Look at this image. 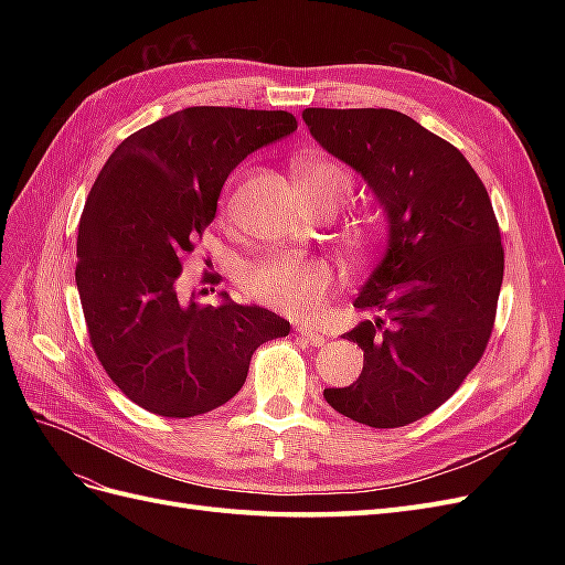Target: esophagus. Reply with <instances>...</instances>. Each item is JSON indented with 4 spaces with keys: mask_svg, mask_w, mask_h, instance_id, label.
Returning a JSON list of instances; mask_svg holds the SVG:
<instances>
[{
    "mask_svg": "<svg viewBox=\"0 0 565 565\" xmlns=\"http://www.w3.org/2000/svg\"><path fill=\"white\" fill-rule=\"evenodd\" d=\"M297 334H299L301 339L309 341L311 347H322L324 341H328V337H324V334H322V332H318V330H313V328H309V324H299V328H297Z\"/></svg>",
    "mask_w": 565,
    "mask_h": 565,
    "instance_id": "1",
    "label": "esophagus"
}]
</instances>
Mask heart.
Segmentation results:
<instances>
[{"instance_id": "heart-1", "label": "heart", "mask_w": 565, "mask_h": 565, "mask_svg": "<svg viewBox=\"0 0 565 565\" xmlns=\"http://www.w3.org/2000/svg\"><path fill=\"white\" fill-rule=\"evenodd\" d=\"M297 174L306 202L339 210L353 193V174L328 158L299 160ZM334 287V268L318 256L273 254L252 262L243 270L245 295L287 316H309L318 311Z\"/></svg>"}]
</instances>
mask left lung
I'll use <instances>...</instances> for the list:
<instances>
[{"label":"left lung","mask_w":565,"mask_h":565,"mask_svg":"<svg viewBox=\"0 0 565 565\" xmlns=\"http://www.w3.org/2000/svg\"><path fill=\"white\" fill-rule=\"evenodd\" d=\"M303 122L361 172L388 214V249L355 299L382 316L344 334L363 349L351 386L324 388L337 413L398 429L446 403L481 361L504 276L498 216L461 152L388 108H306Z\"/></svg>","instance_id":"left-lung-1"}]
</instances>
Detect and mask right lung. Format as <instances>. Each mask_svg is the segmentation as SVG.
<instances>
[{
    "label": "right lung",
    "mask_w": 565,
    "mask_h": 565,
    "mask_svg": "<svg viewBox=\"0 0 565 565\" xmlns=\"http://www.w3.org/2000/svg\"><path fill=\"white\" fill-rule=\"evenodd\" d=\"M297 129L287 110L193 106L115 148L79 218L75 280L92 349L129 401L160 417L228 403L254 351L289 334L259 306L185 303L183 259L216 216L228 174Z\"/></svg>",
    "instance_id": "right-lung-1"
}]
</instances>
